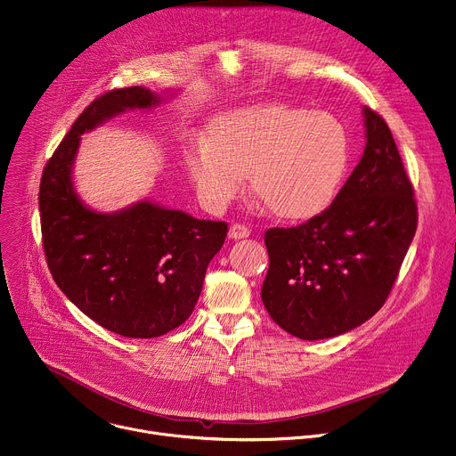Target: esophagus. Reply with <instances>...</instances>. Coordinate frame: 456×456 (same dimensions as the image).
Instances as JSON below:
<instances>
[{"mask_svg":"<svg viewBox=\"0 0 456 456\" xmlns=\"http://www.w3.org/2000/svg\"><path fill=\"white\" fill-rule=\"evenodd\" d=\"M251 234L249 227H245L243 224H232L231 229H229V238L232 240H241V238H247Z\"/></svg>","mask_w":456,"mask_h":456,"instance_id":"esophagus-1","label":"esophagus"}]
</instances>
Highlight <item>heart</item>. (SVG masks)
I'll return each mask as SVG.
<instances>
[{
	"mask_svg": "<svg viewBox=\"0 0 456 456\" xmlns=\"http://www.w3.org/2000/svg\"><path fill=\"white\" fill-rule=\"evenodd\" d=\"M347 163V133L335 116L276 103L227 114L209 140L196 142L185 154L187 173L209 211H224L251 175L255 194L285 220L325 211Z\"/></svg>",
	"mask_w": 456,
	"mask_h": 456,
	"instance_id": "obj_1",
	"label": "heart"
}]
</instances>
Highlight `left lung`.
I'll use <instances>...</instances> for the list:
<instances>
[{"label": "left lung", "mask_w": 456, "mask_h": 456, "mask_svg": "<svg viewBox=\"0 0 456 456\" xmlns=\"http://www.w3.org/2000/svg\"><path fill=\"white\" fill-rule=\"evenodd\" d=\"M365 149L325 211L265 232L262 302L289 335L347 333L387 300L417 232V201L386 119L363 107Z\"/></svg>", "instance_id": "1"}]
</instances>
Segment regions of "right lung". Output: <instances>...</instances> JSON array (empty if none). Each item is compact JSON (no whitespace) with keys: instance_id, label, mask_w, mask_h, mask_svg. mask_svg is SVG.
I'll return each mask as SVG.
<instances>
[{"instance_id":"1","label":"right lung","mask_w":456,"mask_h":456,"mask_svg":"<svg viewBox=\"0 0 456 456\" xmlns=\"http://www.w3.org/2000/svg\"><path fill=\"white\" fill-rule=\"evenodd\" d=\"M161 96L145 87L98 96L72 123L39 183L45 258L56 285L91 320L127 338H154L192 313L225 222L138 201L118 213H96L72 185L79 136L129 109H151Z\"/></svg>"}]
</instances>
